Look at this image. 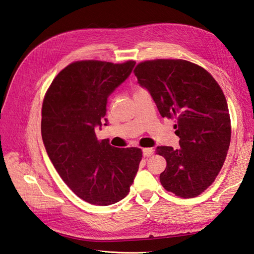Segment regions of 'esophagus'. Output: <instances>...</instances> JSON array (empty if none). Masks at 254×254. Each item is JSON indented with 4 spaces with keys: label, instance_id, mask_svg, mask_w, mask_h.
<instances>
[{
    "label": "esophagus",
    "instance_id": "1",
    "mask_svg": "<svg viewBox=\"0 0 254 254\" xmlns=\"http://www.w3.org/2000/svg\"><path fill=\"white\" fill-rule=\"evenodd\" d=\"M143 155H144L145 157H150V156H152V155H153V149H152V148H149V147L143 148Z\"/></svg>",
    "mask_w": 254,
    "mask_h": 254
}]
</instances>
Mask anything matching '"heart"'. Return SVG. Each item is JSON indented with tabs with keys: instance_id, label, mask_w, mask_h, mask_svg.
<instances>
[{
	"instance_id": "1",
	"label": "heart",
	"mask_w": 254,
	"mask_h": 254,
	"mask_svg": "<svg viewBox=\"0 0 254 254\" xmlns=\"http://www.w3.org/2000/svg\"><path fill=\"white\" fill-rule=\"evenodd\" d=\"M136 90H139V89H136Z\"/></svg>"
}]
</instances>
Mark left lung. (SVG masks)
<instances>
[{"mask_svg": "<svg viewBox=\"0 0 254 254\" xmlns=\"http://www.w3.org/2000/svg\"><path fill=\"white\" fill-rule=\"evenodd\" d=\"M137 83L149 91L162 118L176 122L179 149L159 146L166 160L160 182L181 198L200 195L216 179L231 141L226 96L205 68L183 59L137 64Z\"/></svg>", "mask_w": 254, "mask_h": 254, "instance_id": "8db88e82", "label": "left lung"}]
</instances>
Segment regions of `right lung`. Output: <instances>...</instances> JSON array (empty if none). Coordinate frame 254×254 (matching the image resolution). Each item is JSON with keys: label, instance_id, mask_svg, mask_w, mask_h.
I'll return each instance as SVG.
<instances>
[{"label": "right lung", "instance_id": "add662e5", "mask_svg": "<svg viewBox=\"0 0 254 254\" xmlns=\"http://www.w3.org/2000/svg\"><path fill=\"white\" fill-rule=\"evenodd\" d=\"M135 61H75L61 70L42 104L41 134L54 167L74 194L94 205L125 198L142 160L137 147L98 141L107 98L131 73ZM107 125V124H106Z\"/></svg>", "mask_w": 254, "mask_h": 254}]
</instances>
